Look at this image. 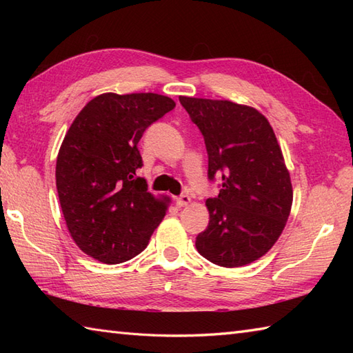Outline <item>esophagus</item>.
<instances>
[{
	"mask_svg": "<svg viewBox=\"0 0 353 353\" xmlns=\"http://www.w3.org/2000/svg\"><path fill=\"white\" fill-rule=\"evenodd\" d=\"M176 203L179 208H183V206H188L191 203V197L188 196V194H182L181 197L176 199Z\"/></svg>",
	"mask_w": 353,
	"mask_h": 353,
	"instance_id": "34e87169",
	"label": "esophagus"
}]
</instances>
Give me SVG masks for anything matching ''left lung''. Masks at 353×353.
Masks as SVG:
<instances>
[{"label": "left lung", "instance_id": "8db88e82", "mask_svg": "<svg viewBox=\"0 0 353 353\" xmlns=\"http://www.w3.org/2000/svg\"><path fill=\"white\" fill-rule=\"evenodd\" d=\"M203 133L209 179L221 176L219 197L208 199L209 224L197 235L201 256L220 267H243L272 249L292 205L290 171L268 119L229 100L179 97Z\"/></svg>", "mask_w": 353, "mask_h": 353}]
</instances>
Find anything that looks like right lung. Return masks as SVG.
Instances as JSON below:
<instances>
[{
  "instance_id": "obj_1",
  "label": "right lung",
  "mask_w": 353,
  "mask_h": 353,
  "mask_svg": "<svg viewBox=\"0 0 353 353\" xmlns=\"http://www.w3.org/2000/svg\"><path fill=\"white\" fill-rule=\"evenodd\" d=\"M176 106L170 97L139 92L97 95L70 125L56 162V186L74 243L104 264L137 256L163 220L170 197L147 191L137 176L138 142Z\"/></svg>"
}]
</instances>
